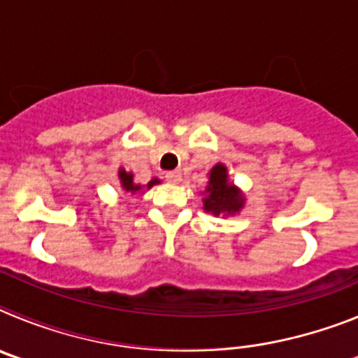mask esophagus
Listing matches in <instances>:
<instances>
[{"label":"esophagus","instance_id":"1","mask_svg":"<svg viewBox=\"0 0 358 358\" xmlns=\"http://www.w3.org/2000/svg\"><path fill=\"white\" fill-rule=\"evenodd\" d=\"M166 181L169 182H173V185H177V182H181V172H177V170H173V172H166Z\"/></svg>","mask_w":358,"mask_h":358}]
</instances>
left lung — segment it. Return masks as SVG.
<instances>
[{
	"instance_id": "8db88e82",
	"label": "left lung",
	"mask_w": 358,
	"mask_h": 358,
	"mask_svg": "<svg viewBox=\"0 0 358 358\" xmlns=\"http://www.w3.org/2000/svg\"><path fill=\"white\" fill-rule=\"evenodd\" d=\"M204 210L208 213L217 215H235L243 208L242 192L233 182H229L227 169L222 163L215 164L210 172V182L206 186V197L202 199Z\"/></svg>"
}]
</instances>
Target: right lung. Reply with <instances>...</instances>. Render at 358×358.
<instances>
[{
    "instance_id": "add662e5",
    "label": "right lung",
    "mask_w": 358,
    "mask_h": 358,
    "mask_svg": "<svg viewBox=\"0 0 358 358\" xmlns=\"http://www.w3.org/2000/svg\"><path fill=\"white\" fill-rule=\"evenodd\" d=\"M118 177H120V182H122V188L125 189V192H131V194H136V192H140V189L143 188V186H141V185H136V182H134V176H132L131 172H125V169H120ZM159 182H161L159 179H156V177H154V179H152V181L147 185V189H150L154 185H159Z\"/></svg>"
}]
</instances>
